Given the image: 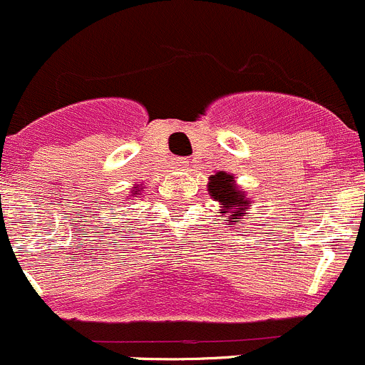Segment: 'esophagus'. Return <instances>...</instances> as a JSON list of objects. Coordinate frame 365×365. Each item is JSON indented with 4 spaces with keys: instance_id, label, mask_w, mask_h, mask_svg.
Masks as SVG:
<instances>
[{
    "instance_id": "1",
    "label": "esophagus",
    "mask_w": 365,
    "mask_h": 365,
    "mask_svg": "<svg viewBox=\"0 0 365 365\" xmlns=\"http://www.w3.org/2000/svg\"><path fill=\"white\" fill-rule=\"evenodd\" d=\"M175 167H178V170H179V168H181V170H182V168H186L187 167L186 158H178V160H175Z\"/></svg>"
}]
</instances>
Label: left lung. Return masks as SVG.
<instances>
[{"label":"left lung","mask_w":365,"mask_h":365,"mask_svg":"<svg viewBox=\"0 0 365 365\" xmlns=\"http://www.w3.org/2000/svg\"><path fill=\"white\" fill-rule=\"evenodd\" d=\"M209 195L216 202H220L221 212H228L227 220L225 221H237L242 220L246 214V209L250 207L251 200L246 198L244 191L237 190L234 181V175L225 174V172H217L212 178H209L207 184Z\"/></svg>","instance_id":"8db88e82"}]
</instances>
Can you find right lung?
<instances>
[{
    "label": "right lung",
    "instance_id": "1",
    "mask_svg": "<svg viewBox=\"0 0 365 365\" xmlns=\"http://www.w3.org/2000/svg\"><path fill=\"white\" fill-rule=\"evenodd\" d=\"M138 191H140V190H137V191H135V193H133V195H138Z\"/></svg>",
    "mask_w": 365,
    "mask_h": 365
}]
</instances>
